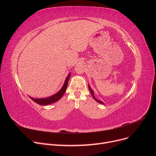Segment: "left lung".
Returning <instances> with one entry per match:
<instances>
[{"label":"left lung","instance_id":"1","mask_svg":"<svg viewBox=\"0 0 156 156\" xmlns=\"http://www.w3.org/2000/svg\"><path fill=\"white\" fill-rule=\"evenodd\" d=\"M88 88H89V90H90V93H91L92 96V97H93V98L94 99V100H95L96 101H98L99 103H102V104H104V103L101 101H100V100H98L97 99L95 98V96H94V92H93V90H92V88H90V87L89 85H88Z\"/></svg>","mask_w":156,"mask_h":156}]
</instances>
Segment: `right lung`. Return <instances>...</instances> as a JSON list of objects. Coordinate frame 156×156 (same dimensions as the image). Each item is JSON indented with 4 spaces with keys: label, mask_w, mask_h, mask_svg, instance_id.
<instances>
[{
    "label": "right lung",
    "mask_w": 156,
    "mask_h": 156,
    "mask_svg": "<svg viewBox=\"0 0 156 156\" xmlns=\"http://www.w3.org/2000/svg\"><path fill=\"white\" fill-rule=\"evenodd\" d=\"M70 75H71V73H69L68 75L67 78L66 79V81H65V83L64 84L62 88H61V90L55 94V95L52 96L51 97H49V98H40H40L39 99H35V98H33L30 97L31 98V100H32L34 102L37 103V104L41 105H47L51 104V103H55L56 101H57L58 100H60L61 98L63 96L64 94L66 92V90L67 87H68V80L69 79Z\"/></svg>",
    "instance_id": "obj_1"
}]
</instances>
